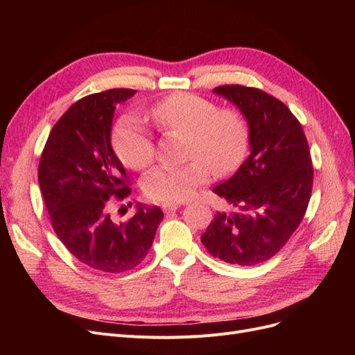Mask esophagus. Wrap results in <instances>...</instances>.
I'll return each instance as SVG.
<instances>
[{"label": "esophagus", "mask_w": 355, "mask_h": 355, "mask_svg": "<svg viewBox=\"0 0 355 355\" xmlns=\"http://www.w3.org/2000/svg\"><path fill=\"white\" fill-rule=\"evenodd\" d=\"M161 207H163V210H164L166 213H173V211L178 210L179 204H176V202H164Z\"/></svg>", "instance_id": "esophagus-1"}]
</instances>
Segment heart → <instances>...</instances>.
I'll use <instances>...</instances> for the list:
<instances>
[{"mask_svg": "<svg viewBox=\"0 0 355 355\" xmlns=\"http://www.w3.org/2000/svg\"><path fill=\"white\" fill-rule=\"evenodd\" d=\"M158 130L185 136L180 167H155L142 179L146 198L157 202L184 201L196 188L207 184L210 171L225 178L237 170L250 148V121L237 106L219 105L194 93H171L149 110ZM112 148L121 163L144 170L154 159L153 136L133 116H124L112 130Z\"/></svg>", "mask_w": 355, "mask_h": 355, "instance_id": "b5f03b06", "label": "heart"}]
</instances>
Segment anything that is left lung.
Listing matches in <instances>:
<instances>
[{"label":"left lung","mask_w":355,"mask_h":355,"mask_svg":"<svg viewBox=\"0 0 355 355\" xmlns=\"http://www.w3.org/2000/svg\"><path fill=\"white\" fill-rule=\"evenodd\" d=\"M250 121L252 153L214 194L239 207L216 211L201 243L227 263L253 266L283 249L302 222L313 192L314 168L302 125L274 96L240 84L219 85Z\"/></svg>","instance_id":"8db88e82"}]
</instances>
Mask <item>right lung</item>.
Returning a JSON list of instances; mask_svg holds the SVG:
<instances>
[{"mask_svg": "<svg viewBox=\"0 0 355 355\" xmlns=\"http://www.w3.org/2000/svg\"><path fill=\"white\" fill-rule=\"evenodd\" d=\"M136 93L111 89L75 102L53 125L40 158L38 182L53 230L80 262L120 274L141 263L151 249L159 207L137 206L127 222H112L105 206L132 189L111 146V124L120 102Z\"/></svg>", "mask_w": 355, "mask_h": 355, "instance_id": "obj_1", "label": "right lung"}]
</instances>
